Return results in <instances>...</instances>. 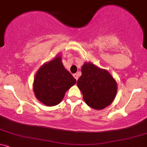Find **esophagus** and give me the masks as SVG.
Returning <instances> with one entry per match:
<instances>
[{
  "label": "esophagus",
  "mask_w": 147,
  "mask_h": 147,
  "mask_svg": "<svg viewBox=\"0 0 147 147\" xmlns=\"http://www.w3.org/2000/svg\"><path fill=\"white\" fill-rule=\"evenodd\" d=\"M73 76L74 77V78H75L76 80H78V74H74V75H73Z\"/></svg>",
  "instance_id": "1"
}]
</instances>
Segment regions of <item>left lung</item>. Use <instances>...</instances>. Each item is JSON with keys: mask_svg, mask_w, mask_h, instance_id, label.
Masks as SVG:
<instances>
[{"mask_svg": "<svg viewBox=\"0 0 147 147\" xmlns=\"http://www.w3.org/2000/svg\"><path fill=\"white\" fill-rule=\"evenodd\" d=\"M82 76L77 85L83 95L85 103L94 109L107 107L113 101L117 93V83L107 70L91 63H85L81 69Z\"/></svg>", "mask_w": 147, "mask_h": 147, "instance_id": "8db88e82", "label": "left lung"}]
</instances>
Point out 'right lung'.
<instances>
[{
    "label": "right lung",
    "mask_w": 147,
    "mask_h": 147,
    "mask_svg": "<svg viewBox=\"0 0 147 147\" xmlns=\"http://www.w3.org/2000/svg\"><path fill=\"white\" fill-rule=\"evenodd\" d=\"M76 82L62 63L60 55L45 63L36 74L33 89L36 98L47 106L58 105L65 92Z\"/></svg>",
    "instance_id": "obj_1"
}]
</instances>
